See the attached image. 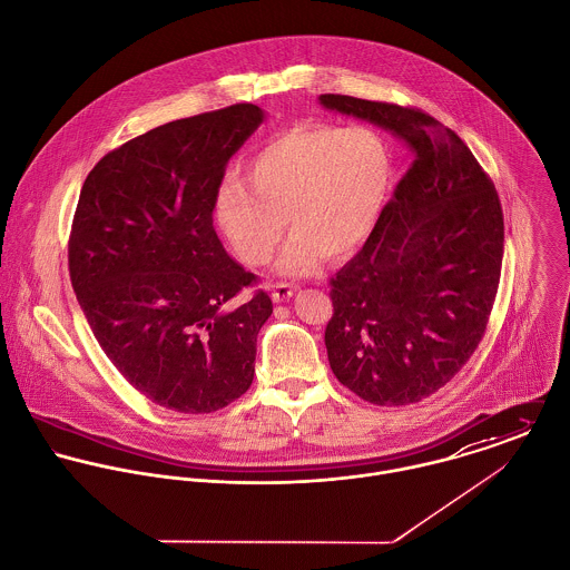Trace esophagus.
<instances>
[{
  "label": "esophagus",
  "instance_id": "esophagus-1",
  "mask_svg": "<svg viewBox=\"0 0 570 570\" xmlns=\"http://www.w3.org/2000/svg\"><path fill=\"white\" fill-rule=\"evenodd\" d=\"M296 287L294 285H287V283H278L274 289H272V298L274 303H283V301H289L294 296Z\"/></svg>",
  "mask_w": 570,
  "mask_h": 570
}]
</instances>
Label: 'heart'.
<instances>
[{"label":"heart","instance_id":"heart-1","mask_svg":"<svg viewBox=\"0 0 570 570\" xmlns=\"http://www.w3.org/2000/svg\"><path fill=\"white\" fill-rule=\"evenodd\" d=\"M244 179L219 184L213 217L247 267L269 263L285 233L276 274L303 278L326 254L342 258L364 244L391 199L395 163L389 142L371 127L301 125L263 145Z\"/></svg>","mask_w":570,"mask_h":570}]
</instances>
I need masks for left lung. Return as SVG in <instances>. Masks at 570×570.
Masks as SVG:
<instances>
[{
    "mask_svg": "<svg viewBox=\"0 0 570 570\" xmlns=\"http://www.w3.org/2000/svg\"><path fill=\"white\" fill-rule=\"evenodd\" d=\"M318 100L391 131L412 154L373 235L331 278L325 344L333 375L357 397L414 404L445 386L485 333L504 247L500 199L436 118L340 94Z\"/></svg>",
    "mask_w": 570,
    "mask_h": 570,
    "instance_id": "1",
    "label": "left lung"
}]
</instances>
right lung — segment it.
I'll return each instance as SVG.
<instances>
[{
	"instance_id": "1",
	"label": "right lung",
	"mask_w": 570,
	"mask_h": 570,
	"mask_svg": "<svg viewBox=\"0 0 570 570\" xmlns=\"http://www.w3.org/2000/svg\"><path fill=\"white\" fill-rule=\"evenodd\" d=\"M265 120L242 102L156 127L96 164L68 245L70 278L100 348L158 406L199 414L252 384L272 316L226 252L213 202L226 164Z\"/></svg>"
}]
</instances>
